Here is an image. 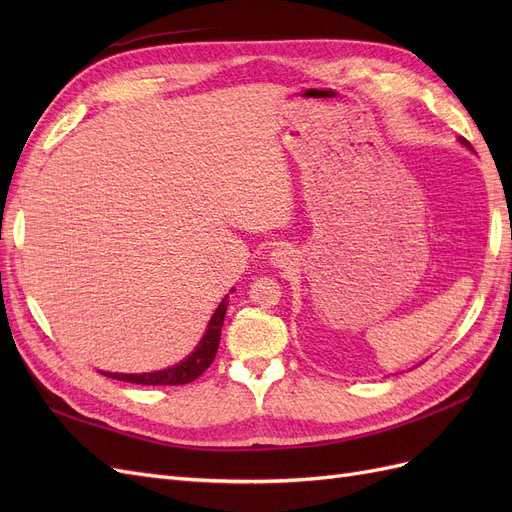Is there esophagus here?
Masks as SVG:
<instances>
[{"mask_svg":"<svg viewBox=\"0 0 512 512\" xmlns=\"http://www.w3.org/2000/svg\"><path fill=\"white\" fill-rule=\"evenodd\" d=\"M273 256H275V260H277V262H282V260L286 258V250H275V254H273Z\"/></svg>","mask_w":512,"mask_h":512,"instance_id":"34e87169","label":"esophagus"}]
</instances>
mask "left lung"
<instances>
[{"mask_svg": "<svg viewBox=\"0 0 512 512\" xmlns=\"http://www.w3.org/2000/svg\"><path fill=\"white\" fill-rule=\"evenodd\" d=\"M463 143H466V141H463ZM466 145H468V143H466Z\"/></svg>", "mask_w": 512, "mask_h": 512, "instance_id": "left-lung-1", "label": "left lung"}]
</instances>
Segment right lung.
Listing matches in <instances>:
<instances>
[{"mask_svg": "<svg viewBox=\"0 0 512 512\" xmlns=\"http://www.w3.org/2000/svg\"><path fill=\"white\" fill-rule=\"evenodd\" d=\"M226 305H228V301L224 299L218 305V309H215L203 342H200L198 348L188 356V359L181 361L179 365L162 369V371H151V374H106L104 371V376L123 380V382H132V384H147V386H177V384H188V382L196 380L198 376H203L205 369L213 363L215 354H218L222 324H224V316H226Z\"/></svg>", "mask_w": 512, "mask_h": 512, "instance_id": "add662e5", "label": "right lung"}]
</instances>
